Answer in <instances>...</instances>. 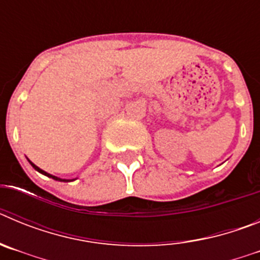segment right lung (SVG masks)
<instances>
[{"instance_id":"right-lung-1","label":"right lung","mask_w":260,"mask_h":260,"mask_svg":"<svg viewBox=\"0 0 260 260\" xmlns=\"http://www.w3.org/2000/svg\"><path fill=\"white\" fill-rule=\"evenodd\" d=\"M28 161H29V160H28ZM29 164H31V165H32V168H34V169H35V171H38L39 173L44 174V176L49 177V178H53V180L59 181V182H70V181H73V180H63V178H59V177H56V176H53V174L47 173V172H45V171H43V169H40V168H39V167H36V165L34 164V162H32V161H29Z\"/></svg>"}]
</instances>
